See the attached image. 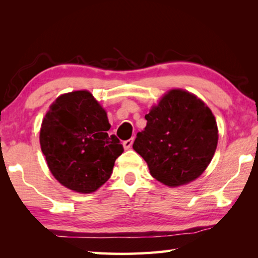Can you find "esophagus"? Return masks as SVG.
Returning a JSON list of instances; mask_svg holds the SVG:
<instances>
[{"instance_id":"obj_1","label":"esophagus","mask_w":258,"mask_h":258,"mask_svg":"<svg viewBox=\"0 0 258 258\" xmlns=\"http://www.w3.org/2000/svg\"><path fill=\"white\" fill-rule=\"evenodd\" d=\"M133 142H134V139H133V138H132V139H130V140H126V141H124V142H123L124 149H125V150H128V149H131V148H132Z\"/></svg>"}]
</instances>
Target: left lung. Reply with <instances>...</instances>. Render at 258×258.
I'll return each instance as SVG.
<instances>
[{"label":"left lung","mask_w":258,"mask_h":258,"mask_svg":"<svg viewBox=\"0 0 258 258\" xmlns=\"http://www.w3.org/2000/svg\"><path fill=\"white\" fill-rule=\"evenodd\" d=\"M133 149L150 174L167 186H178L204 173L215 154L218 130L213 112L187 91L171 90L146 115Z\"/></svg>","instance_id":"obj_1"}]
</instances>
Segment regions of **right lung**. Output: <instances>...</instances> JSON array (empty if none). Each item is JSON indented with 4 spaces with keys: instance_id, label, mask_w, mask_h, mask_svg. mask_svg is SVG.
<instances>
[{
    "instance_id": "right-lung-1",
    "label": "right lung",
    "mask_w": 258,
    "mask_h": 258,
    "mask_svg": "<svg viewBox=\"0 0 258 258\" xmlns=\"http://www.w3.org/2000/svg\"><path fill=\"white\" fill-rule=\"evenodd\" d=\"M107 112L89 91L60 95L42 121L40 143L49 169L63 186L80 194L98 190L110 177L123 146Z\"/></svg>"
}]
</instances>
